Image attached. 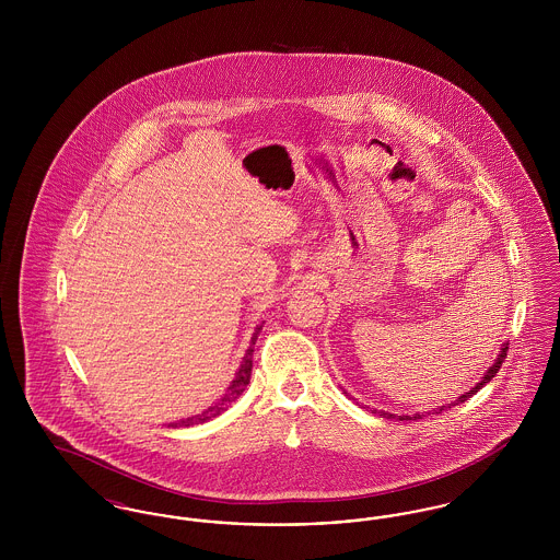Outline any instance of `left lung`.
I'll return each mask as SVG.
<instances>
[{
    "label": "left lung",
    "instance_id": "1",
    "mask_svg": "<svg viewBox=\"0 0 560 560\" xmlns=\"http://www.w3.org/2000/svg\"><path fill=\"white\" fill-rule=\"evenodd\" d=\"M506 350L508 345L504 342L502 345V348H500V352H498V357H495V361H493V365L485 372V375L480 377V382H477L468 393H464L462 397H457V399L452 400V402H443L441 407H434L432 409V413H441V411H445V409H452L453 405H457V402H464V400L470 399L472 395H477L479 393L480 388L487 384V382H491L493 377H495V373L500 372V368H502V363H504V359H506ZM345 390V388H342ZM345 395H347V390H345ZM372 413H380L382 418H397V420H420L422 416H427V413H413V416H397V413H388V411H377V409H372ZM430 413V411H428Z\"/></svg>",
    "mask_w": 560,
    "mask_h": 560
}]
</instances>
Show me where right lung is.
Returning <instances> with one entry per match:
<instances>
[{"label": "right lung", "instance_id": "obj_1", "mask_svg": "<svg viewBox=\"0 0 560 560\" xmlns=\"http://www.w3.org/2000/svg\"><path fill=\"white\" fill-rule=\"evenodd\" d=\"M262 327H265V320H262L260 325H256L254 336H252V342H249V348L245 350V357H243V361H241L240 370L235 373L233 382L229 384L226 393H224L220 399L215 400L212 407H208L203 413L192 416V418H187V420H180V422H172V424H167V427L178 428L192 427V424H203V422L212 420L215 416L224 413V411L231 407V402H235V400L240 399L241 395H243V390H245V388H247V384H249V377H252V352H254V345H256L258 334L262 331Z\"/></svg>", "mask_w": 560, "mask_h": 560}]
</instances>
